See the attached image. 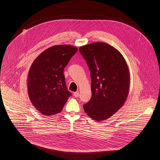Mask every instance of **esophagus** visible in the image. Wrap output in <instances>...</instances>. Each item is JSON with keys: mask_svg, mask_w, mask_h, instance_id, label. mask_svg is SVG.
I'll use <instances>...</instances> for the list:
<instances>
[{"mask_svg": "<svg viewBox=\"0 0 160 160\" xmlns=\"http://www.w3.org/2000/svg\"><path fill=\"white\" fill-rule=\"evenodd\" d=\"M73 95L75 97H78L79 96V93L78 92H74Z\"/></svg>", "mask_w": 160, "mask_h": 160, "instance_id": "1", "label": "esophagus"}]
</instances>
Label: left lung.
<instances>
[{"mask_svg": "<svg viewBox=\"0 0 160 160\" xmlns=\"http://www.w3.org/2000/svg\"><path fill=\"white\" fill-rule=\"evenodd\" d=\"M91 76L92 97L83 105L86 114L97 121L108 119L121 108L129 92L130 73L122 54L105 42L80 47Z\"/></svg>", "mask_w": 160, "mask_h": 160, "instance_id": "left-lung-1", "label": "left lung"}]
</instances>
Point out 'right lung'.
I'll return each instance as SVG.
<instances>
[{
    "mask_svg": "<svg viewBox=\"0 0 160 160\" xmlns=\"http://www.w3.org/2000/svg\"><path fill=\"white\" fill-rule=\"evenodd\" d=\"M78 48L58 45L42 52L33 62L28 76V92L34 107L41 114L60 113L69 97L63 74L65 67Z\"/></svg>",
    "mask_w": 160,
    "mask_h": 160,
    "instance_id": "add662e5",
    "label": "right lung"
}]
</instances>
